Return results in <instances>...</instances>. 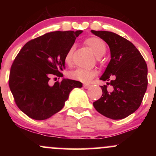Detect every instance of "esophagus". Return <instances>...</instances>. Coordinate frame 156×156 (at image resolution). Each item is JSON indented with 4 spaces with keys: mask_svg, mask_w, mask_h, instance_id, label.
I'll list each match as a JSON object with an SVG mask.
<instances>
[{
    "mask_svg": "<svg viewBox=\"0 0 156 156\" xmlns=\"http://www.w3.org/2000/svg\"><path fill=\"white\" fill-rule=\"evenodd\" d=\"M90 84H89V83H83V87L85 89H88L89 87H90Z\"/></svg>",
    "mask_w": 156,
    "mask_h": 156,
    "instance_id": "obj_1",
    "label": "esophagus"
}]
</instances>
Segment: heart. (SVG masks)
<instances>
[{
    "mask_svg": "<svg viewBox=\"0 0 156 156\" xmlns=\"http://www.w3.org/2000/svg\"><path fill=\"white\" fill-rule=\"evenodd\" d=\"M85 44L92 50L97 57H101L106 51V45L105 42L99 37H92L85 40ZM74 48L71 47L68 50L64 57L65 63L70 65L73 61V54ZM97 72L94 70H89L84 69H76L69 73V77L72 79L81 82H89L96 76Z\"/></svg>",
    "mask_w": 156,
    "mask_h": 156,
    "instance_id": "heart-1",
    "label": "heart"
}]
</instances>
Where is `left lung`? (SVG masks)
I'll use <instances>...</instances> for the list:
<instances>
[{
	"instance_id": "left-lung-1",
	"label": "left lung",
	"mask_w": 156,
	"mask_h": 156,
	"mask_svg": "<svg viewBox=\"0 0 156 156\" xmlns=\"http://www.w3.org/2000/svg\"><path fill=\"white\" fill-rule=\"evenodd\" d=\"M108 44L111 61L100 79L109 81L113 91L101 86L103 94L93 105L100 114L112 119H124L140 106L147 87V66L134 44L115 33L93 31ZM112 78V80L110 79Z\"/></svg>"
}]
</instances>
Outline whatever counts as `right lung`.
Instances as JSON below:
<instances>
[{
	"instance_id": "1",
	"label": "right lung",
	"mask_w": 156,
	"mask_h": 156,
	"mask_svg": "<svg viewBox=\"0 0 156 156\" xmlns=\"http://www.w3.org/2000/svg\"><path fill=\"white\" fill-rule=\"evenodd\" d=\"M82 31H53L31 39L11 67L9 85L17 107L28 117L43 120L64 107L69 94L82 83L70 79L50 85L51 77L63 76L64 57Z\"/></svg>"
}]
</instances>
